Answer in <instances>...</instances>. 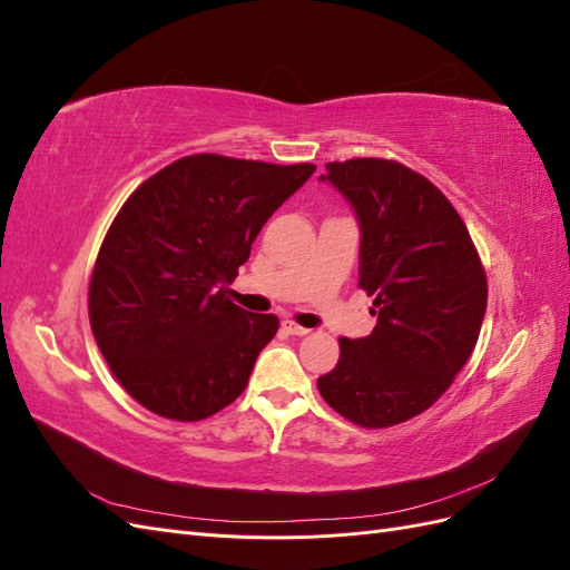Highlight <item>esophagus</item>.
<instances>
[{
  "instance_id": "obj_1",
  "label": "esophagus",
  "mask_w": 570,
  "mask_h": 570,
  "mask_svg": "<svg viewBox=\"0 0 570 570\" xmlns=\"http://www.w3.org/2000/svg\"><path fill=\"white\" fill-rule=\"evenodd\" d=\"M283 331L287 333V335H297V337H302V335H308L312 331H308V327H304V325H297L295 321H283Z\"/></svg>"
}]
</instances>
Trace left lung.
I'll use <instances>...</instances> for the list:
<instances>
[{"label": "left lung", "mask_w": 570, "mask_h": 570, "mask_svg": "<svg viewBox=\"0 0 570 570\" xmlns=\"http://www.w3.org/2000/svg\"><path fill=\"white\" fill-rule=\"evenodd\" d=\"M361 230L358 285L373 333L340 340L318 392L344 419L390 428L419 416L469 361L488 308V278L461 216L440 189L396 161L325 164Z\"/></svg>", "instance_id": "1"}]
</instances>
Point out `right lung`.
<instances>
[{
  "label": "right lung",
  "mask_w": 570,
  "mask_h": 570,
  "mask_svg": "<svg viewBox=\"0 0 570 570\" xmlns=\"http://www.w3.org/2000/svg\"><path fill=\"white\" fill-rule=\"evenodd\" d=\"M314 170L193 154L128 197L92 271L90 325L135 402L202 421L243 394L278 318L239 308L228 285L264 223Z\"/></svg>",
  "instance_id": "right-lung-1"
}]
</instances>
